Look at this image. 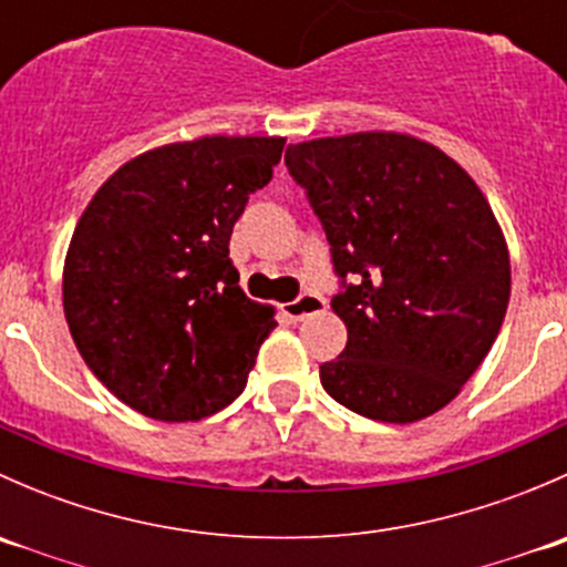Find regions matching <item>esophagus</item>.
<instances>
[{
  "label": "esophagus",
  "mask_w": 567,
  "mask_h": 567,
  "mask_svg": "<svg viewBox=\"0 0 567 567\" xmlns=\"http://www.w3.org/2000/svg\"><path fill=\"white\" fill-rule=\"evenodd\" d=\"M326 310V299L320 293H301L296 301H288L282 305V316L290 320V323H299L307 316H316V312Z\"/></svg>",
  "instance_id": "34e87169"
}]
</instances>
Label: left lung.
I'll return each mask as SVG.
<instances>
[{
  "label": "left lung",
  "mask_w": 567,
  "mask_h": 567,
  "mask_svg": "<svg viewBox=\"0 0 567 567\" xmlns=\"http://www.w3.org/2000/svg\"><path fill=\"white\" fill-rule=\"evenodd\" d=\"M290 177L326 233L348 342L320 384L379 422L450 403L494 346L511 301L505 238L483 192L439 147L405 134L290 145Z\"/></svg>",
  "instance_id": "8db88e82"
}]
</instances>
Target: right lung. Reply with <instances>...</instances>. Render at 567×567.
Instances as JSON below:
<instances>
[{"mask_svg":"<svg viewBox=\"0 0 567 567\" xmlns=\"http://www.w3.org/2000/svg\"><path fill=\"white\" fill-rule=\"evenodd\" d=\"M282 136H205L123 164L79 219L62 305L79 353L114 398L197 422L247 386L271 307L238 288L230 236L268 186Z\"/></svg>","mask_w":567,"mask_h":567,"instance_id":"1","label":"right lung"}]
</instances>
